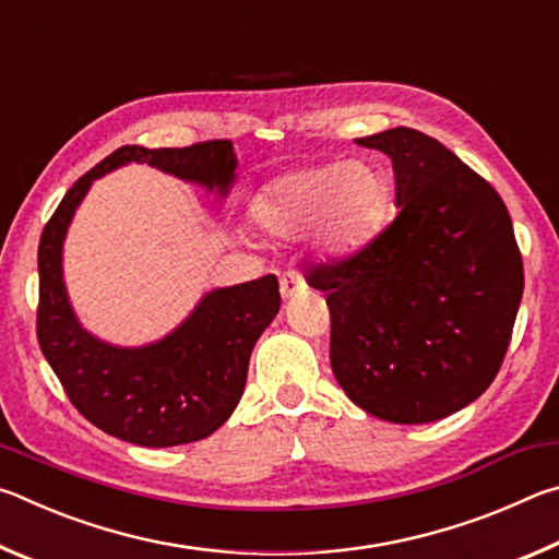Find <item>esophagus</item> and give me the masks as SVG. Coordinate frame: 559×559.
Wrapping results in <instances>:
<instances>
[{"instance_id": "1", "label": "esophagus", "mask_w": 559, "mask_h": 559, "mask_svg": "<svg viewBox=\"0 0 559 559\" xmlns=\"http://www.w3.org/2000/svg\"><path fill=\"white\" fill-rule=\"evenodd\" d=\"M300 290H306V278H302L298 271H286V273H283V276H281V296L283 298H293Z\"/></svg>"}]
</instances>
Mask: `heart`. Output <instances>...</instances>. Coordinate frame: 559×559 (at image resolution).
Returning a JSON list of instances; mask_svg holds the SVG:
<instances>
[{"label": "heart", "mask_w": 559, "mask_h": 559, "mask_svg": "<svg viewBox=\"0 0 559 559\" xmlns=\"http://www.w3.org/2000/svg\"><path fill=\"white\" fill-rule=\"evenodd\" d=\"M386 185L374 167L330 163L278 177L259 197L257 216L276 236H300L320 226L337 251L355 249L380 224Z\"/></svg>", "instance_id": "heart-1"}]
</instances>
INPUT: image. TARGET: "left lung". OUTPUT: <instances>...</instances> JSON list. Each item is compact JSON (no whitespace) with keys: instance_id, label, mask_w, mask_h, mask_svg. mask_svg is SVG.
Returning a JSON list of instances; mask_svg holds the SVG:
<instances>
[{"instance_id":"obj_1","label":"left lung","mask_w":559,"mask_h":559,"mask_svg":"<svg viewBox=\"0 0 559 559\" xmlns=\"http://www.w3.org/2000/svg\"><path fill=\"white\" fill-rule=\"evenodd\" d=\"M357 145L392 157L400 214L306 281L325 290L330 365L349 400L377 419L429 424L496 380L523 257L500 194L439 140L392 128Z\"/></svg>"}]
</instances>
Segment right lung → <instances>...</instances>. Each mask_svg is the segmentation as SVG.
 Masks as SVG:
<instances>
[{
  "label": "right lung",
  "instance_id": "1",
  "mask_svg": "<svg viewBox=\"0 0 559 559\" xmlns=\"http://www.w3.org/2000/svg\"><path fill=\"white\" fill-rule=\"evenodd\" d=\"M128 163H147L222 197L236 179L229 140L147 150L122 145L75 182L39 241L36 337L71 404L93 427L138 447H179L206 439L229 419L249 374V357L281 308L278 278L261 276L210 290L167 337L118 347L91 335L63 286V236L93 179Z\"/></svg>",
  "mask_w": 559,
  "mask_h": 559
}]
</instances>
